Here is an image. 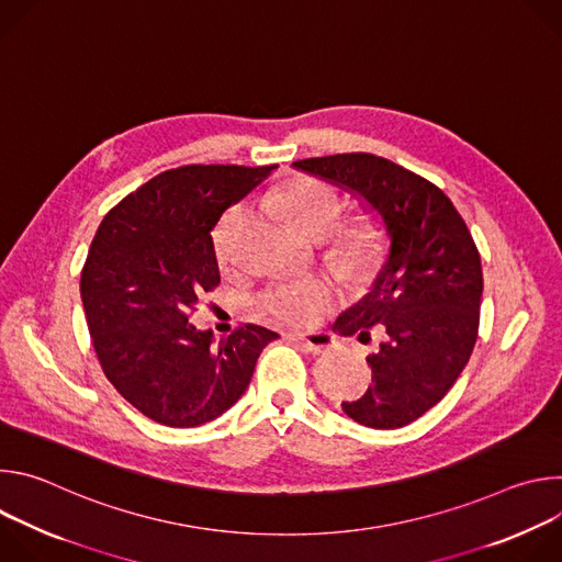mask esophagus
Returning <instances> with one entry per match:
<instances>
[{
    "label": "esophagus",
    "instance_id": "obj_1",
    "mask_svg": "<svg viewBox=\"0 0 562 562\" xmlns=\"http://www.w3.org/2000/svg\"><path fill=\"white\" fill-rule=\"evenodd\" d=\"M286 338L293 340L304 351H313V353L327 351L334 345V338L329 334H323V331H317V334H297V331H293Z\"/></svg>",
    "mask_w": 562,
    "mask_h": 562
}]
</instances>
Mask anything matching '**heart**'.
<instances>
[{"label":"heart","instance_id":"heart-1","mask_svg":"<svg viewBox=\"0 0 562 562\" xmlns=\"http://www.w3.org/2000/svg\"><path fill=\"white\" fill-rule=\"evenodd\" d=\"M269 209L306 235H325L334 228L342 213L340 193L323 180L295 178L269 198ZM249 215L245 206H231L213 226V251L222 267L237 260L239 243L247 231ZM371 243V228L362 222L349 224L340 231V245L351 254H362ZM334 300V284L327 278L284 280L267 286L258 295V308L280 325H308L319 317Z\"/></svg>","mask_w":562,"mask_h":562}]
</instances>
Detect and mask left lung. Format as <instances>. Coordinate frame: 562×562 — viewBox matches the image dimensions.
<instances>
[{
	"mask_svg": "<svg viewBox=\"0 0 562 562\" xmlns=\"http://www.w3.org/2000/svg\"><path fill=\"white\" fill-rule=\"evenodd\" d=\"M293 167L362 195L384 220L391 249L371 293L336 319L371 340V386L342 403L356 423L397 429L436 407L469 362L477 338L483 267L453 202L434 182L373 153L297 159Z\"/></svg>",
	"mask_w": 562,
	"mask_h": 562,
	"instance_id": "left-lung-1",
	"label": "left lung"
}]
</instances>
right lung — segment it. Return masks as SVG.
I'll use <instances>...</instances> for the list:
<instances>
[{"label":"right lung","instance_id":"add662e5","mask_svg":"<svg viewBox=\"0 0 562 562\" xmlns=\"http://www.w3.org/2000/svg\"><path fill=\"white\" fill-rule=\"evenodd\" d=\"M278 165H187L128 193L102 220L79 280L98 360L146 418L200 427L233 407L278 340L239 325L213 345L189 319L220 284L211 228Z\"/></svg>","mask_w":562,"mask_h":562}]
</instances>
